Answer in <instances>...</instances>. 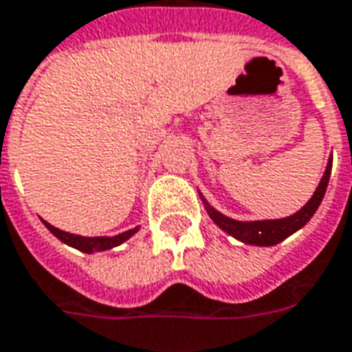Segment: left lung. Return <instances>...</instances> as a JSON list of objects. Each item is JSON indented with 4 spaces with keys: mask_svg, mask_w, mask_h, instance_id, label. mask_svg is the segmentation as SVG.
Returning <instances> with one entry per match:
<instances>
[{
    "mask_svg": "<svg viewBox=\"0 0 352 352\" xmlns=\"http://www.w3.org/2000/svg\"><path fill=\"white\" fill-rule=\"evenodd\" d=\"M331 173V158L328 160V166H326V171H324V177L320 179V183L314 190L313 198L305 204L301 210L289 215V217L284 219H270V221H236V219H230L223 213H219L215 208H211L210 204L206 201V198L201 196V201L208 210V215L211 217V221L217 225L219 228H223L227 234L234 236L236 240L244 242V244L252 245H274L286 240L287 236L294 234L296 230H299L301 227H305L309 223V219L313 217L314 211L318 210L322 198L326 194V188H328V181H330Z\"/></svg>",
    "mask_w": 352,
    "mask_h": 352,
    "instance_id": "8db88e82",
    "label": "left lung"
}]
</instances>
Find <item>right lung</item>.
I'll return each mask as SVG.
<instances>
[{
	"mask_svg": "<svg viewBox=\"0 0 352 352\" xmlns=\"http://www.w3.org/2000/svg\"><path fill=\"white\" fill-rule=\"evenodd\" d=\"M43 221V219H41ZM43 225L53 232V234L60 240V242H65V244L72 245L76 250H80L83 253H93V252H107V250H112V248H116V245L124 244L125 240H129L131 236L139 230V227L131 228V230H125L122 234L116 236H80V234H70V232H65V230H60V228L53 227V225H49L47 221H43Z\"/></svg>",
	"mask_w": 352,
	"mask_h": 352,
	"instance_id": "add662e5",
	"label": "right lung"
}]
</instances>
